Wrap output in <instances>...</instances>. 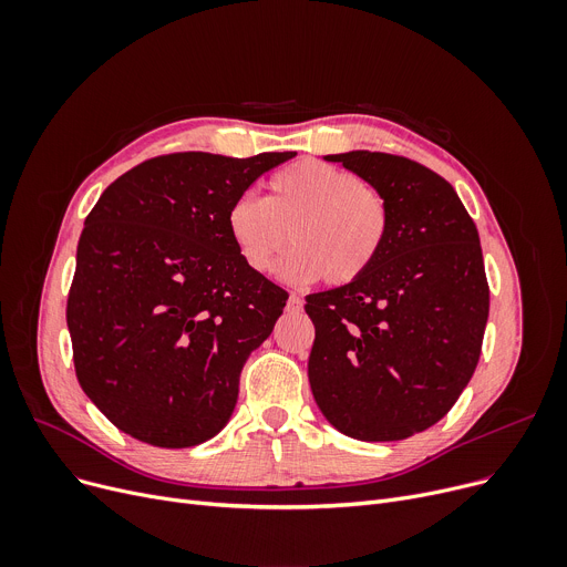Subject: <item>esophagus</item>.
Here are the masks:
<instances>
[{"mask_svg":"<svg viewBox=\"0 0 567 567\" xmlns=\"http://www.w3.org/2000/svg\"><path fill=\"white\" fill-rule=\"evenodd\" d=\"M289 310H301L303 308V299L299 293H289V301H287Z\"/></svg>","mask_w":567,"mask_h":567,"instance_id":"esophagus-1","label":"esophagus"}]
</instances>
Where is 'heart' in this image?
<instances>
[{"mask_svg":"<svg viewBox=\"0 0 567 567\" xmlns=\"http://www.w3.org/2000/svg\"><path fill=\"white\" fill-rule=\"evenodd\" d=\"M266 190L264 199L236 197L227 212L231 241L255 274H271L291 241L280 266L287 280L344 287L368 276L389 246L391 202L353 172L306 158L278 169Z\"/></svg>","mask_w":567,"mask_h":567,"instance_id":"1","label":"heart"}]
</instances>
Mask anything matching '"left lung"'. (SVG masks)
<instances>
[{"mask_svg":"<svg viewBox=\"0 0 567 567\" xmlns=\"http://www.w3.org/2000/svg\"><path fill=\"white\" fill-rule=\"evenodd\" d=\"M391 202L389 246L351 285L306 296L312 395L333 427L400 441L453 409L481 361L489 285L481 236L453 186L404 156H326Z\"/></svg>","mask_w":567,"mask_h":567,"instance_id":"1","label":"left lung"}]
</instances>
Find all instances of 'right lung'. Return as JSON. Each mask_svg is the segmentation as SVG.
<instances>
[{
  "mask_svg": "<svg viewBox=\"0 0 567 567\" xmlns=\"http://www.w3.org/2000/svg\"><path fill=\"white\" fill-rule=\"evenodd\" d=\"M293 156H156L89 212L66 323L82 391L114 427L190 449L229 421L244 363L289 293L238 255L227 212Z\"/></svg>",
  "mask_w": 567,
  "mask_h": 567,
  "instance_id": "obj_1",
  "label": "right lung"
}]
</instances>
